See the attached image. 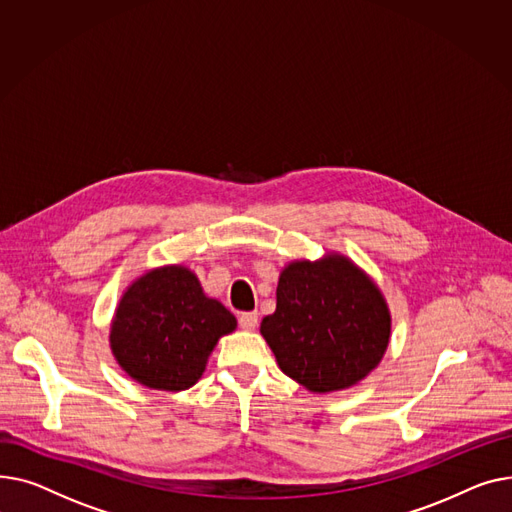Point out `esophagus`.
Wrapping results in <instances>:
<instances>
[{
    "label": "esophagus",
    "mask_w": 512,
    "mask_h": 512,
    "mask_svg": "<svg viewBox=\"0 0 512 512\" xmlns=\"http://www.w3.org/2000/svg\"><path fill=\"white\" fill-rule=\"evenodd\" d=\"M239 326L244 330H254L258 326V312H242L239 314Z\"/></svg>",
    "instance_id": "esophagus-1"
}]
</instances>
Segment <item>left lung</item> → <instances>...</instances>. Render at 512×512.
Returning <instances> with one entry per match:
<instances>
[{
    "mask_svg": "<svg viewBox=\"0 0 512 512\" xmlns=\"http://www.w3.org/2000/svg\"><path fill=\"white\" fill-rule=\"evenodd\" d=\"M260 333L279 368L312 393L347 388L382 359L390 314L382 293L343 256L293 262L279 279L277 310Z\"/></svg>",
    "mask_w": 512,
    "mask_h": 512,
    "instance_id": "8db88e82",
    "label": "left lung"
}]
</instances>
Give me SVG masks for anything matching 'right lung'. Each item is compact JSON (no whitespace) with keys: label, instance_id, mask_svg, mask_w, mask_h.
<instances>
[{"label":"right lung","instance_id":"right-lung-1","mask_svg":"<svg viewBox=\"0 0 512 512\" xmlns=\"http://www.w3.org/2000/svg\"><path fill=\"white\" fill-rule=\"evenodd\" d=\"M235 316L202 293L184 266L150 270L122 297L111 326L113 355L148 388L186 390L198 382L219 337Z\"/></svg>","mask_w":512,"mask_h":512}]
</instances>
